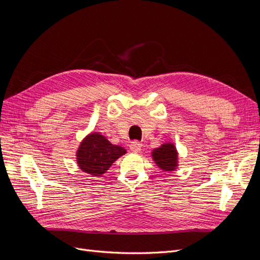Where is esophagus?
<instances>
[{
    "label": "esophagus",
    "instance_id": "esophagus-1",
    "mask_svg": "<svg viewBox=\"0 0 260 260\" xmlns=\"http://www.w3.org/2000/svg\"><path fill=\"white\" fill-rule=\"evenodd\" d=\"M141 147H142V145L140 144V142H138V141H133L132 144H131V146H129V149H131L132 152L137 153V152H139L140 150H141Z\"/></svg>",
    "mask_w": 260,
    "mask_h": 260
}]
</instances>
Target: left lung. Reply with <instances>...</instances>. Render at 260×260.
I'll use <instances>...</instances> for the list:
<instances>
[{
	"mask_svg": "<svg viewBox=\"0 0 260 260\" xmlns=\"http://www.w3.org/2000/svg\"><path fill=\"white\" fill-rule=\"evenodd\" d=\"M154 164L164 173H172L179 166V153L175 144L172 141H166L154 148L151 152Z\"/></svg>",
	"mask_w": 260,
	"mask_h": 260,
	"instance_id": "obj_1",
	"label": "left lung"
}]
</instances>
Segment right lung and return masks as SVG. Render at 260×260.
<instances>
[{
  "instance_id": "add662e5",
  "label": "right lung",
  "mask_w": 260,
  "mask_h": 260,
  "mask_svg": "<svg viewBox=\"0 0 260 260\" xmlns=\"http://www.w3.org/2000/svg\"><path fill=\"white\" fill-rule=\"evenodd\" d=\"M126 153V149L112 145L99 132H90L82 139L75 152L78 167L88 175L103 176L119 157Z\"/></svg>"
}]
</instances>
